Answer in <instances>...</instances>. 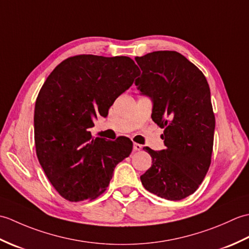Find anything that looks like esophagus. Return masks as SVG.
<instances>
[{
  "instance_id": "obj_1",
  "label": "esophagus",
  "mask_w": 249,
  "mask_h": 249,
  "mask_svg": "<svg viewBox=\"0 0 249 249\" xmlns=\"http://www.w3.org/2000/svg\"><path fill=\"white\" fill-rule=\"evenodd\" d=\"M134 151H140L142 149V145L141 144H138V143H134V146H133Z\"/></svg>"
}]
</instances>
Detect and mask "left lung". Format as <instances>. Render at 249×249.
Returning <instances> with one entry per match:
<instances>
[{"label": "left lung", "instance_id": "1", "mask_svg": "<svg viewBox=\"0 0 249 249\" xmlns=\"http://www.w3.org/2000/svg\"><path fill=\"white\" fill-rule=\"evenodd\" d=\"M135 60L142 71L135 84L151 98L152 120L163 128L166 146L143 147L153 165L140 179L158 197L182 200L197 190L211 165L215 116L209 83L177 51H155Z\"/></svg>", "mask_w": 249, "mask_h": 249}]
</instances>
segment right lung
Listing matches in <instances>:
<instances>
[{
	"mask_svg": "<svg viewBox=\"0 0 249 249\" xmlns=\"http://www.w3.org/2000/svg\"><path fill=\"white\" fill-rule=\"evenodd\" d=\"M139 73L128 56L83 54L63 61L47 78L34 110L36 154L62 197L75 202L97 198L115 166L129 156L128 138L94 139L91 128Z\"/></svg>",
	"mask_w": 249,
	"mask_h": 249,
	"instance_id": "obj_1",
	"label": "right lung"
}]
</instances>
